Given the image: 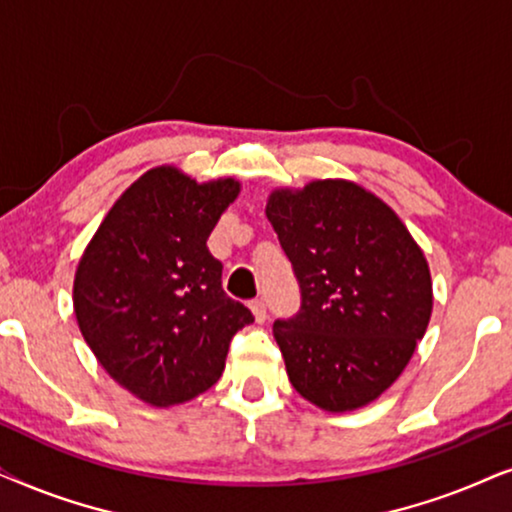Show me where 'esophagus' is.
I'll return each instance as SVG.
<instances>
[{"label":"esophagus","mask_w":512,"mask_h":512,"mask_svg":"<svg viewBox=\"0 0 512 512\" xmlns=\"http://www.w3.org/2000/svg\"><path fill=\"white\" fill-rule=\"evenodd\" d=\"M250 311H252V316H255L257 323H264V320H267V304H264V299H252Z\"/></svg>","instance_id":"obj_1"}]
</instances>
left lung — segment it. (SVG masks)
Returning a JSON list of instances; mask_svg holds the SVG:
<instances>
[{
    "mask_svg": "<svg viewBox=\"0 0 512 512\" xmlns=\"http://www.w3.org/2000/svg\"><path fill=\"white\" fill-rule=\"evenodd\" d=\"M267 217L302 288L297 316L274 325L290 384L325 412L374 403L431 320L424 250L388 203L344 177L271 189Z\"/></svg>",
    "mask_w": 512,
    "mask_h": 512,
    "instance_id": "left-lung-1",
    "label": "left lung"
}]
</instances>
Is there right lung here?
Returning <instances> with one entry per match:
<instances>
[{"instance_id":"obj_1","label":"right lung","mask_w":512,"mask_h":512,"mask_svg":"<svg viewBox=\"0 0 512 512\" xmlns=\"http://www.w3.org/2000/svg\"><path fill=\"white\" fill-rule=\"evenodd\" d=\"M241 194L236 177L199 182L170 163L114 201L74 271L72 304L93 356L152 407L187 403L224 372L252 313L222 290L208 236Z\"/></svg>"}]
</instances>
